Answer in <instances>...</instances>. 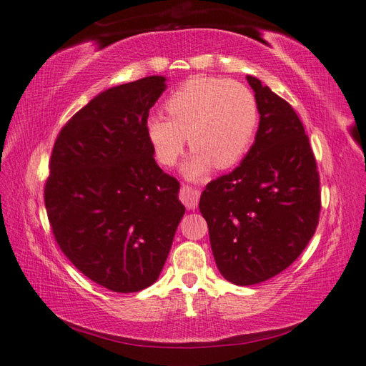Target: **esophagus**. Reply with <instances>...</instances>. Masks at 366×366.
<instances>
[{"label": "esophagus", "instance_id": "esophagus-1", "mask_svg": "<svg viewBox=\"0 0 366 366\" xmlns=\"http://www.w3.org/2000/svg\"><path fill=\"white\" fill-rule=\"evenodd\" d=\"M179 198H181V201L184 202V206H185L187 209L193 210V209H197V206H198L199 192L194 190L193 187H190V185H182V187H181Z\"/></svg>", "mask_w": 366, "mask_h": 366}]
</instances>
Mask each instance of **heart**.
<instances>
[{"mask_svg":"<svg viewBox=\"0 0 366 366\" xmlns=\"http://www.w3.org/2000/svg\"><path fill=\"white\" fill-rule=\"evenodd\" d=\"M168 117L152 114L144 123L159 164L173 167L185 149H194L182 165L190 181H202L212 168H231L251 148L259 124V106L249 87L234 79L194 76L165 101Z\"/></svg>","mask_w":366,"mask_h":366,"instance_id":"b5f03b06","label":"heart"}]
</instances>
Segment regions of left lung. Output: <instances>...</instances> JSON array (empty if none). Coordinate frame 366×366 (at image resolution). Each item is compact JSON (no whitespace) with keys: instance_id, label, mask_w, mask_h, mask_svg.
Segmentation results:
<instances>
[{"instance_id":"obj_1","label":"left lung","mask_w":366,"mask_h":366,"mask_svg":"<svg viewBox=\"0 0 366 366\" xmlns=\"http://www.w3.org/2000/svg\"><path fill=\"white\" fill-rule=\"evenodd\" d=\"M246 79L259 106L256 140L199 199L219 273L242 287L290 267L315 234L321 209L315 157L298 115L256 76Z\"/></svg>"}]
</instances>
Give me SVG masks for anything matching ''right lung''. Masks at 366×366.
Segmentation results:
<instances>
[{
    "label": "right lung",
    "mask_w": 366,
    "mask_h": 366,
    "mask_svg": "<svg viewBox=\"0 0 366 366\" xmlns=\"http://www.w3.org/2000/svg\"><path fill=\"white\" fill-rule=\"evenodd\" d=\"M165 76L110 87L68 122L54 143L45 206L62 252L117 293L152 285L185 214L179 182L154 160L144 123Z\"/></svg>",
    "instance_id": "right-lung-1"
}]
</instances>
